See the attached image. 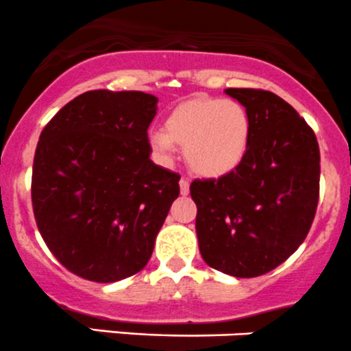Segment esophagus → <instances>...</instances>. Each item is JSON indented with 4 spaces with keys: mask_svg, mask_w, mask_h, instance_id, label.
<instances>
[{
    "mask_svg": "<svg viewBox=\"0 0 351 351\" xmlns=\"http://www.w3.org/2000/svg\"><path fill=\"white\" fill-rule=\"evenodd\" d=\"M180 192H182V195H189V192H190L189 180H185V178L180 180Z\"/></svg>",
    "mask_w": 351,
    "mask_h": 351,
    "instance_id": "esophagus-1",
    "label": "esophagus"
}]
</instances>
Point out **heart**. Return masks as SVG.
Masks as SVG:
<instances>
[{
    "mask_svg": "<svg viewBox=\"0 0 351 351\" xmlns=\"http://www.w3.org/2000/svg\"><path fill=\"white\" fill-rule=\"evenodd\" d=\"M250 138L252 120L243 104L221 97H193L168 114L165 130L149 132L147 142L162 165H173L180 145L193 173L219 178L240 166Z\"/></svg>",
    "mask_w": 351,
    "mask_h": 351,
    "instance_id": "obj_1",
    "label": "heart"
}]
</instances>
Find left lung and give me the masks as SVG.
Segmentation results:
<instances>
[{"mask_svg":"<svg viewBox=\"0 0 351 351\" xmlns=\"http://www.w3.org/2000/svg\"><path fill=\"white\" fill-rule=\"evenodd\" d=\"M224 93L250 114V145L234 171L192 182L195 231L207 266L255 278L283 264L307 237L317 209L321 154L312 128L280 96Z\"/></svg>","mask_w":351,"mask_h":351,"instance_id":"obj_1","label":"left lung"}]
</instances>
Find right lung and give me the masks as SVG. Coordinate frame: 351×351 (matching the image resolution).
<instances>
[{"instance_id":"right-lung-1","label":"right lung","mask_w":351,"mask_h":351,"mask_svg":"<svg viewBox=\"0 0 351 351\" xmlns=\"http://www.w3.org/2000/svg\"><path fill=\"white\" fill-rule=\"evenodd\" d=\"M158 97L89 90L44 127L32 168L37 228L77 276L114 283L142 271L180 193V175L154 165L147 128Z\"/></svg>"}]
</instances>
